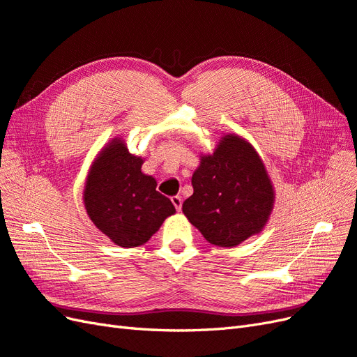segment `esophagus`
<instances>
[{
  "label": "esophagus",
  "instance_id": "34e87169",
  "mask_svg": "<svg viewBox=\"0 0 357 357\" xmlns=\"http://www.w3.org/2000/svg\"><path fill=\"white\" fill-rule=\"evenodd\" d=\"M171 202L174 204V207H176V210H177V211H180V210H181V204H183L181 197H172V198H171Z\"/></svg>",
  "mask_w": 357,
  "mask_h": 357
}]
</instances>
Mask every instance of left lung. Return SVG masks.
<instances>
[{"instance_id":"1","label":"left lung","mask_w":357,"mask_h":357,"mask_svg":"<svg viewBox=\"0 0 357 357\" xmlns=\"http://www.w3.org/2000/svg\"><path fill=\"white\" fill-rule=\"evenodd\" d=\"M192 186L183 213L219 247H236L257 235L274 208L275 190L262 158L236 134H225L213 153L201 155Z\"/></svg>"}]
</instances>
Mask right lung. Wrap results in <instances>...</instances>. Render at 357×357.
Returning a JSON list of instances; mask_svg holds the SVG:
<instances>
[{"label":"right lung","instance_id":"add662e5","mask_svg":"<svg viewBox=\"0 0 357 357\" xmlns=\"http://www.w3.org/2000/svg\"><path fill=\"white\" fill-rule=\"evenodd\" d=\"M144 159L129 153L114 137L95 156L83 190L89 219L119 247L146 244L168 215L172 202L156 190V180L142 171Z\"/></svg>","mask_w":357,"mask_h":357}]
</instances>
